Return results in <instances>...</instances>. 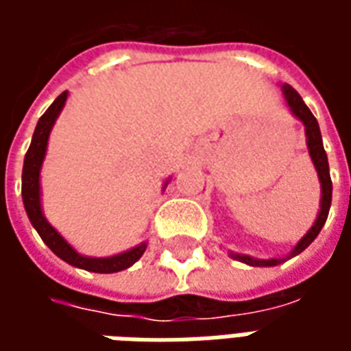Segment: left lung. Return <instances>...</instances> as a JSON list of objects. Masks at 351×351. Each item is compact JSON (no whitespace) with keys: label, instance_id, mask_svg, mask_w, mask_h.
<instances>
[{"label":"left lung","instance_id":"left-lung-1","mask_svg":"<svg viewBox=\"0 0 351 351\" xmlns=\"http://www.w3.org/2000/svg\"><path fill=\"white\" fill-rule=\"evenodd\" d=\"M282 95L286 99V105L289 107V112L301 120L304 125V135H306V146H308L310 160L314 163V167L317 171V178L322 184V199H319V210H317V218L314 221V226L306 231V235L302 237L299 243L295 244L293 250L287 254L286 258H271V259H258L246 256V254H235V252H229V258L237 259V261H243V263L250 265V267H274L287 261V259L299 256L304 248H308L310 243L317 237V233L324 228L325 220H327V214L331 208V197H332V182L331 175H329V161H327V154L324 150V143H322V131L317 125V120L314 114L310 112V108L304 105L302 97L297 93V90L289 86V84H282L280 86Z\"/></svg>","mask_w":351,"mask_h":351}]
</instances>
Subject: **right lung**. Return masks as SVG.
Wrapping results in <instances>:
<instances>
[{
    "mask_svg": "<svg viewBox=\"0 0 351 351\" xmlns=\"http://www.w3.org/2000/svg\"><path fill=\"white\" fill-rule=\"evenodd\" d=\"M69 92H64L58 95L54 103L47 108V112L39 118V122L35 125L34 137H32V145L27 148L26 158H24V169H22V201H24V208L32 226L35 231L39 233L43 243L49 246L50 250L56 254L58 258L64 259L65 263L79 267L84 271L90 272H101V274H108V272H118L130 269L131 265L141 259L145 254L146 244L141 243L133 246L130 250L116 254L110 258H90V256H82L73 248L71 244L65 241L64 237L58 233L56 229L52 228L49 220L45 218L41 206V167L45 156H47V146H49L50 131L56 123L58 116L64 110L65 101H67ZM171 178L165 180L163 190L167 188Z\"/></svg>",
    "mask_w": 351,
    "mask_h": 351,
    "instance_id": "1",
    "label": "right lung"
}]
</instances>
